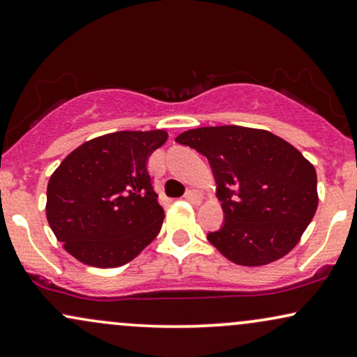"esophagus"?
Here are the masks:
<instances>
[{"label": "esophagus", "mask_w": 357, "mask_h": 357, "mask_svg": "<svg viewBox=\"0 0 357 357\" xmlns=\"http://www.w3.org/2000/svg\"><path fill=\"white\" fill-rule=\"evenodd\" d=\"M185 199L193 205H200L202 204V195L197 190H188L185 193Z\"/></svg>", "instance_id": "obj_1"}]
</instances>
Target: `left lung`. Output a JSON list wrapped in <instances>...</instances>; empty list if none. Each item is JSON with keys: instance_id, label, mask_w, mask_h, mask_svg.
I'll use <instances>...</instances> for the list:
<instances>
[{"instance_id": "obj_1", "label": "left lung", "mask_w": 357, "mask_h": 357, "mask_svg": "<svg viewBox=\"0 0 357 357\" xmlns=\"http://www.w3.org/2000/svg\"><path fill=\"white\" fill-rule=\"evenodd\" d=\"M175 142L208 158L225 223L208 233L223 257L263 266L288 255L318 208L314 165L284 139L241 126L199 127Z\"/></svg>"}]
</instances>
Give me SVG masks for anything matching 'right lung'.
<instances>
[{
	"mask_svg": "<svg viewBox=\"0 0 357 357\" xmlns=\"http://www.w3.org/2000/svg\"><path fill=\"white\" fill-rule=\"evenodd\" d=\"M165 130H121L79 145L47 182L46 218L64 250L81 263H129L160 231L165 212L149 175V157Z\"/></svg>",
	"mask_w": 357,
	"mask_h": 357,
	"instance_id": "add662e5",
	"label": "right lung"
}]
</instances>
